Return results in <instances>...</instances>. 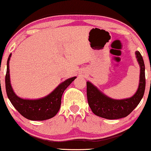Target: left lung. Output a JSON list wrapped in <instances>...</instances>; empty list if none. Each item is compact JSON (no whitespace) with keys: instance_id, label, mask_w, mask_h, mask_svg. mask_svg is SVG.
Returning a JSON list of instances; mask_svg holds the SVG:
<instances>
[{"instance_id":"obj_1","label":"left lung","mask_w":151,"mask_h":151,"mask_svg":"<svg viewBox=\"0 0 151 151\" xmlns=\"http://www.w3.org/2000/svg\"><path fill=\"white\" fill-rule=\"evenodd\" d=\"M135 53L140 66V79L137 92L131 98L113 100L103 94L91 82H86L88 103L95 115L109 119L122 118L129 115L139 104L145 91V65L139 51H137Z\"/></svg>"}]
</instances>
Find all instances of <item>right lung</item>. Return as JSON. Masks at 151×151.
I'll return each mask as SVG.
<instances>
[{"instance_id":"obj_1","label":"right lung","mask_w":151,"mask_h":151,"mask_svg":"<svg viewBox=\"0 0 151 151\" xmlns=\"http://www.w3.org/2000/svg\"><path fill=\"white\" fill-rule=\"evenodd\" d=\"M7 63V72L5 76V88L8 98L16 110L25 118L30 120L42 121L54 117L58 112L61 105V98L63 92L76 79V77L69 78L61 83L55 89L45 98L38 100H24L14 93L10 84L9 60Z\"/></svg>"}]
</instances>
